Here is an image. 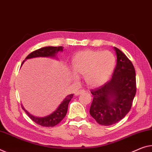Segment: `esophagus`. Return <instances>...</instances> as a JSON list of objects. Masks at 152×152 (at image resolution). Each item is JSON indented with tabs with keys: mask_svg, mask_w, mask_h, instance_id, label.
Listing matches in <instances>:
<instances>
[{
	"mask_svg": "<svg viewBox=\"0 0 152 152\" xmlns=\"http://www.w3.org/2000/svg\"><path fill=\"white\" fill-rule=\"evenodd\" d=\"M83 92H85V90H78V91H77V92H76L75 95H76V96H79V94H81V93H83Z\"/></svg>",
	"mask_w": 152,
	"mask_h": 152,
	"instance_id": "34e87169",
	"label": "esophagus"
}]
</instances>
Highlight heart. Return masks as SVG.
I'll use <instances>...</instances> for the list:
<instances>
[{
  "instance_id": "b5f03b06",
  "label": "heart",
  "mask_w": 152,
  "mask_h": 152,
  "mask_svg": "<svg viewBox=\"0 0 152 152\" xmlns=\"http://www.w3.org/2000/svg\"><path fill=\"white\" fill-rule=\"evenodd\" d=\"M115 64V56L109 51H81L77 53L71 60L74 73L84 76L86 83L92 88H99L109 81ZM75 74H72L71 77L77 81L78 77Z\"/></svg>"
}]
</instances>
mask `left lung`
I'll return each instance as SVG.
<instances>
[{
    "mask_svg": "<svg viewBox=\"0 0 152 152\" xmlns=\"http://www.w3.org/2000/svg\"><path fill=\"white\" fill-rule=\"evenodd\" d=\"M117 64L111 79L91 90L94 96L90 113L100 125L110 126L124 118L136 94L134 67L126 56L114 47Z\"/></svg>",
    "mask_w": 152,
    "mask_h": 152,
    "instance_id": "obj_1",
    "label": "left lung"
}]
</instances>
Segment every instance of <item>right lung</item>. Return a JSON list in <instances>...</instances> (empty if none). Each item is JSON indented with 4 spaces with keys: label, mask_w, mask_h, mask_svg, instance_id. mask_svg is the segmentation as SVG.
<instances>
[{
    "label": "right lung",
    "mask_w": 152,
    "mask_h": 152,
    "mask_svg": "<svg viewBox=\"0 0 152 152\" xmlns=\"http://www.w3.org/2000/svg\"><path fill=\"white\" fill-rule=\"evenodd\" d=\"M64 48L63 47H45V48H42L39 50L34 51L32 53H30L28 56L25 58L22 64L26 60L30 58H39V57H47V58H53L58 60L57 54L58 52H63ZM21 65V66H22ZM73 97V94H69L66 96V98L62 100L61 104L58 107V108L50 115L44 116V117H36L30 114L28 111L26 110L24 107L22 106V108L25 111L27 115L29 116V118L31 119L32 121L37 123V124L41 125L42 126L45 127H52L54 126L57 125L58 123H60L63 120L66 115L67 110H68V106L70 100L72 99Z\"/></svg>",
    "instance_id": "1"
}]
</instances>
